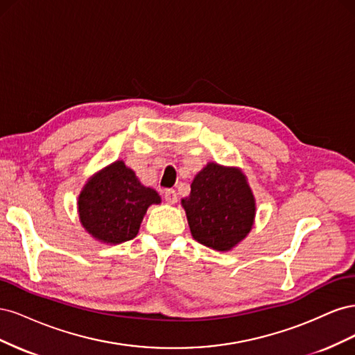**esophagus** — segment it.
<instances>
[{"label":"esophagus","instance_id":"esophagus-1","mask_svg":"<svg viewBox=\"0 0 355 355\" xmlns=\"http://www.w3.org/2000/svg\"><path fill=\"white\" fill-rule=\"evenodd\" d=\"M164 198L168 204H175L178 201V194L175 189H166L164 191Z\"/></svg>","mask_w":355,"mask_h":355}]
</instances>
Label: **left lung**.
<instances>
[{
    "label": "left lung",
    "instance_id": "left-lung-1",
    "mask_svg": "<svg viewBox=\"0 0 355 355\" xmlns=\"http://www.w3.org/2000/svg\"><path fill=\"white\" fill-rule=\"evenodd\" d=\"M192 237L213 250L228 252L253 227L256 202L243 171L209 163L182 200Z\"/></svg>",
    "mask_w": 355,
    "mask_h": 355
}]
</instances>
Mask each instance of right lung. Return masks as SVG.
Here are the masks:
<instances>
[{
	"instance_id": "add662e5",
	"label": "right lung",
	"mask_w": 355,
	"mask_h": 355,
	"mask_svg": "<svg viewBox=\"0 0 355 355\" xmlns=\"http://www.w3.org/2000/svg\"><path fill=\"white\" fill-rule=\"evenodd\" d=\"M153 188L144 187L132 168L115 161L92 176L78 197L84 230L106 244L135 239L148 207L159 204Z\"/></svg>"
}]
</instances>
